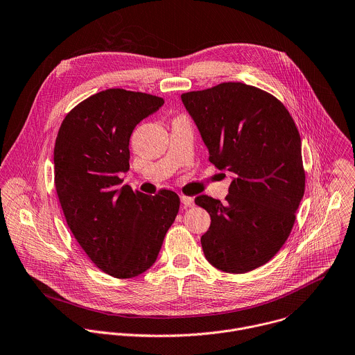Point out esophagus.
<instances>
[{
	"instance_id": "1",
	"label": "esophagus",
	"mask_w": 355,
	"mask_h": 355,
	"mask_svg": "<svg viewBox=\"0 0 355 355\" xmlns=\"http://www.w3.org/2000/svg\"><path fill=\"white\" fill-rule=\"evenodd\" d=\"M180 201H182V207L186 209V208H191V207H194V200L191 198V197H182L180 198Z\"/></svg>"
}]
</instances>
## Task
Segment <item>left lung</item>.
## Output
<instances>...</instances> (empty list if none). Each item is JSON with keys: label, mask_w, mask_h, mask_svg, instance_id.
Here are the masks:
<instances>
[{"label": "left lung", "mask_w": 355, "mask_h": 355, "mask_svg": "<svg viewBox=\"0 0 355 355\" xmlns=\"http://www.w3.org/2000/svg\"><path fill=\"white\" fill-rule=\"evenodd\" d=\"M182 102L209 161L233 173L225 204L196 198L211 216L204 254L226 272L254 270L285 243L304 194L299 130L278 99L242 83L183 94Z\"/></svg>", "instance_id": "1"}]
</instances>
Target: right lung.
<instances>
[{
	"mask_svg": "<svg viewBox=\"0 0 355 355\" xmlns=\"http://www.w3.org/2000/svg\"><path fill=\"white\" fill-rule=\"evenodd\" d=\"M164 99L107 89L76 106L63 119L53 150L55 186L66 222L89 259L106 274L132 278L157 260L180 200L119 186L129 171V139Z\"/></svg>",
	"mask_w": 355,
	"mask_h": 355,
	"instance_id": "add662e5",
	"label": "right lung"
}]
</instances>
